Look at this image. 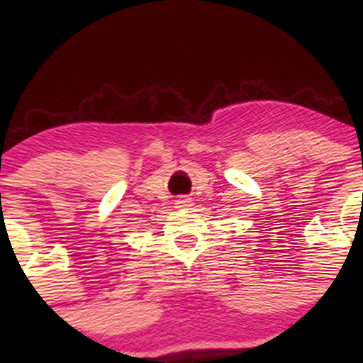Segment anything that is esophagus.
<instances>
[{
	"mask_svg": "<svg viewBox=\"0 0 363 363\" xmlns=\"http://www.w3.org/2000/svg\"><path fill=\"white\" fill-rule=\"evenodd\" d=\"M176 205H177V208H187V206H191V199L189 198H179V199H176Z\"/></svg>",
	"mask_w": 363,
	"mask_h": 363,
	"instance_id": "34e87169",
	"label": "esophagus"
}]
</instances>
